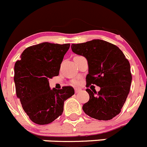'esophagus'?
Masks as SVG:
<instances>
[{
	"instance_id": "esophagus-1",
	"label": "esophagus",
	"mask_w": 147,
	"mask_h": 147,
	"mask_svg": "<svg viewBox=\"0 0 147 147\" xmlns=\"http://www.w3.org/2000/svg\"><path fill=\"white\" fill-rule=\"evenodd\" d=\"M82 91V90L80 88H75V93H79Z\"/></svg>"
}]
</instances>
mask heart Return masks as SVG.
Wrapping results in <instances>:
<instances>
[{"label":"heart","mask_w":147,"mask_h":147,"mask_svg":"<svg viewBox=\"0 0 147 147\" xmlns=\"http://www.w3.org/2000/svg\"><path fill=\"white\" fill-rule=\"evenodd\" d=\"M72 83H73V84H74V85H79V84H80V82L78 81V80H74V81L72 82Z\"/></svg>","instance_id":"b5f03b06"}]
</instances>
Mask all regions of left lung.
<instances>
[{
	"label": "left lung",
	"mask_w": 147,
	"mask_h": 147,
	"mask_svg": "<svg viewBox=\"0 0 147 147\" xmlns=\"http://www.w3.org/2000/svg\"><path fill=\"white\" fill-rule=\"evenodd\" d=\"M72 51L88 62L87 87L96 85L100 90L87 89L90 99L82 110L95 119L107 121L120 113L129 93L132 74L129 61L119 47L102 40L72 44Z\"/></svg>",
	"instance_id": "left-lung-1"
}]
</instances>
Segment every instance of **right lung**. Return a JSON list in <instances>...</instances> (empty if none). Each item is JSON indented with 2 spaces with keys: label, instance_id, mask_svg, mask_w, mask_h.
Segmentation results:
<instances>
[{
  "label": "right lung",
  "instance_id": "obj_1",
  "mask_svg": "<svg viewBox=\"0 0 147 147\" xmlns=\"http://www.w3.org/2000/svg\"><path fill=\"white\" fill-rule=\"evenodd\" d=\"M70 44L42 42L23 51L15 62L16 94L23 109L35 124H48L63 112L64 102L74 94L71 86L51 89L49 79L59 75Z\"/></svg>",
  "mask_w": 147,
  "mask_h": 147
}]
</instances>
